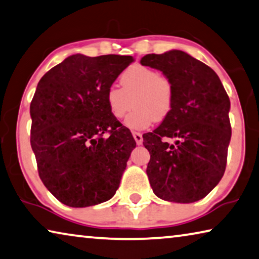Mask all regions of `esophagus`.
<instances>
[{"mask_svg":"<svg viewBox=\"0 0 259 259\" xmlns=\"http://www.w3.org/2000/svg\"><path fill=\"white\" fill-rule=\"evenodd\" d=\"M133 136H134V138H135V141H136L137 145H141L142 143H143V136H142V134H141V133H136V131H135V133H133Z\"/></svg>","mask_w":259,"mask_h":259,"instance_id":"esophagus-1","label":"esophagus"}]
</instances>
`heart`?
Wrapping results in <instances>:
<instances>
[{"mask_svg": "<svg viewBox=\"0 0 259 259\" xmlns=\"http://www.w3.org/2000/svg\"><path fill=\"white\" fill-rule=\"evenodd\" d=\"M121 88L112 85L106 91L105 100L110 115L121 120L131 106L136 108L125 118L131 130H146L155 120L162 121L174 106L175 88L170 78L145 65H133L123 71Z\"/></svg>", "mask_w": 259, "mask_h": 259, "instance_id": "heart-1", "label": "heart"}]
</instances>
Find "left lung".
Instances as JSON below:
<instances>
[{"label": "left lung", "instance_id": "obj_1", "mask_svg": "<svg viewBox=\"0 0 259 259\" xmlns=\"http://www.w3.org/2000/svg\"><path fill=\"white\" fill-rule=\"evenodd\" d=\"M141 63L162 71L175 88L170 114L143 135L151 155L146 174L152 190L168 202H197L225 173L232 136L228 94L208 65L184 52L147 54ZM171 138L175 145L167 143Z\"/></svg>", "mask_w": 259, "mask_h": 259}]
</instances>
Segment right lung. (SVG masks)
Masks as SVG:
<instances>
[{
    "instance_id": "1",
    "label": "right lung",
    "mask_w": 259,
    "mask_h": 259,
    "mask_svg": "<svg viewBox=\"0 0 259 259\" xmlns=\"http://www.w3.org/2000/svg\"><path fill=\"white\" fill-rule=\"evenodd\" d=\"M133 56L71 55L45 73L31 101V146L41 181L61 203L112 198L136 142L105 96ZM107 133L106 137L104 134Z\"/></svg>"
}]
</instances>
